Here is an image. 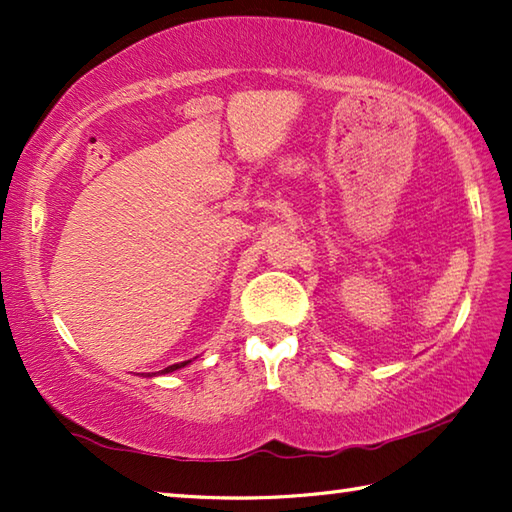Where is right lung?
<instances>
[{
  "label": "right lung",
  "instance_id": "1",
  "mask_svg": "<svg viewBox=\"0 0 512 512\" xmlns=\"http://www.w3.org/2000/svg\"><path fill=\"white\" fill-rule=\"evenodd\" d=\"M192 360H185V362H179V364H172V367H168V369H163V371H156V373H161V375H165V373H172V371H176V369H183L185 364H190ZM156 373H152V375H156Z\"/></svg>",
  "mask_w": 512,
  "mask_h": 512
}]
</instances>
